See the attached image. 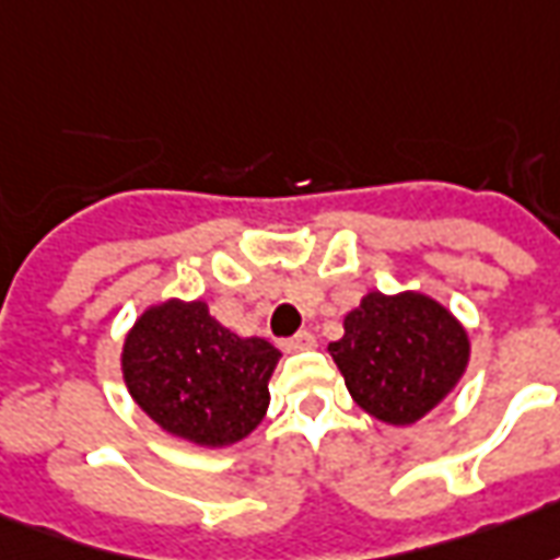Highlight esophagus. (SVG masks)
Segmentation results:
<instances>
[{
    "instance_id": "34e87169",
    "label": "esophagus",
    "mask_w": 560,
    "mask_h": 560,
    "mask_svg": "<svg viewBox=\"0 0 560 560\" xmlns=\"http://www.w3.org/2000/svg\"><path fill=\"white\" fill-rule=\"evenodd\" d=\"M313 346H316V337L310 330H298L295 337L283 340L285 352H301V349H313Z\"/></svg>"
}]
</instances>
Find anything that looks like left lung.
Returning a JSON list of instances; mask_svg holds the SVG:
<instances>
[{
    "label": "left lung",
    "instance_id": "8db88e82",
    "mask_svg": "<svg viewBox=\"0 0 560 560\" xmlns=\"http://www.w3.org/2000/svg\"><path fill=\"white\" fill-rule=\"evenodd\" d=\"M330 342L354 402L373 418L406 427L435 409L468 364V334L432 298L370 292Z\"/></svg>",
    "mask_w": 560,
    "mask_h": 560
}]
</instances>
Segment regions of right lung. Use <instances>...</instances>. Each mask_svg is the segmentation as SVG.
<instances>
[{"label":"right lung","instance_id":"add662e5","mask_svg":"<svg viewBox=\"0 0 560 560\" xmlns=\"http://www.w3.org/2000/svg\"><path fill=\"white\" fill-rule=\"evenodd\" d=\"M280 352L262 337L223 328L202 301H166L142 313L125 340L130 397L163 430L223 447L259 427Z\"/></svg>","mask_w":560,"mask_h":560}]
</instances>
